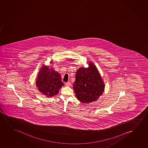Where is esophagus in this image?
<instances>
[{
	"instance_id": "obj_1",
	"label": "esophagus",
	"mask_w": 148,
	"mask_h": 148,
	"mask_svg": "<svg viewBox=\"0 0 148 148\" xmlns=\"http://www.w3.org/2000/svg\"><path fill=\"white\" fill-rule=\"evenodd\" d=\"M65 85L66 86H70L71 85V83L70 82H66V83H65Z\"/></svg>"
}]
</instances>
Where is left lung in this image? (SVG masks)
<instances>
[{"label":"left lung","instance_id":"obj_1","mask_svg":"<svg viewBox=\"0 0 148 148\" xmlns=\"http://www.w3.org/2000/svg\"><path fill=\"white\" fill-rule=\"evenodd\" d=\"M89 67H81L76 73L73 89L77 99L82 103L95 101L104 91L105 84L97 67L91 61Z\"/></svg>","mask_w":148,"mask_h":148}]
</instances>
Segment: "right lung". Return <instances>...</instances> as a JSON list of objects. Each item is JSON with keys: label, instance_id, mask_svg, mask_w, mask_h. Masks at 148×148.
I'll list each match as a JSON object with an SVG mask.
<instances>
[{"label": "right lung", "instance_id": "add662e5", "mask_svg": "<svg viewBox=\"0 0 148 148\" xmlns=\"http://www.w3.org/2000/svg\"><path fill=\"white\" fill-rule=\"evenodd\" d=\"M61 76L53 68L42 66L37 77L36 85L41 93L47 97H52L59 92L62 86Z\"/></svg>", "mask_w": 148, "mask_h": 148}]
</instances>
